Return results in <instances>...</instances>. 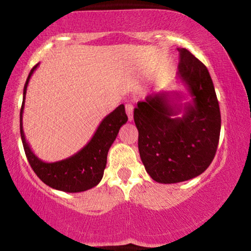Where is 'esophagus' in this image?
<instances>
[{
	"label": "esophagus",
	"instance_id": "1",
	"mask_svg": "<svg viewBox=\"0 0 251 251\" xmlns=\"http://www.w3.org/2000/svg\"><path fill=\"white\" fill-rule=\"evenodd\" d=\"M126 113L128 115L129 121H132L133 119V106L130 105V103H126Z\"/></svg>",
	"mask_w": 251,
	"mask_h": 251
}]
</instances>
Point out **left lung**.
I'll return each mask as SVG.
<instances>
[{
  "instance_id": "8db88e82",
  "label": "left lung",
  "mask_w": 251,
  "mask_h": 251,
  "mask_svg": "<svg viewBox=\"0 0 251 251\" xmlns=\"http://www.w3.org/2000/svg\"><path fill=\"white\" fill-rule=\"evenodd\" d=\"M177 78L191 98L180 92L150 94L133 110L142 162L159 183H177L201 175L212 162L219 143L221 118L207 68L185 48ZM180 113L182 117H178Z\"/></svg>"
}]
</instances>
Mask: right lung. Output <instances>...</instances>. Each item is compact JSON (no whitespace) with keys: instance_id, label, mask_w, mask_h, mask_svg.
Returning a JSON list of instances; mask_svg holds the SVG:
<instances>
[{"instance_id":"1","label":"right lung","mask_w":251,"mask_h":251,"mask_svg":"<svg viewBox=\"0 0 251 251\" xmlns=\"http://www.w3.org/2000/svg\"><path fill=\"white\" fill-rule=\"evenodd\" d=\"M38 66L39 64H35L28 74L23 92L21 137L26 158L37 176L53 189L64 193H80V191L89 190L101 181L110 146L115 141L120 128L128 121L125 105H120L102 120L91 141L77 153L60 161H42L33 153L28 143L26 142L24 130H23V112H24L26 90L30 78Z\"/></svg>"}]
</instances>
